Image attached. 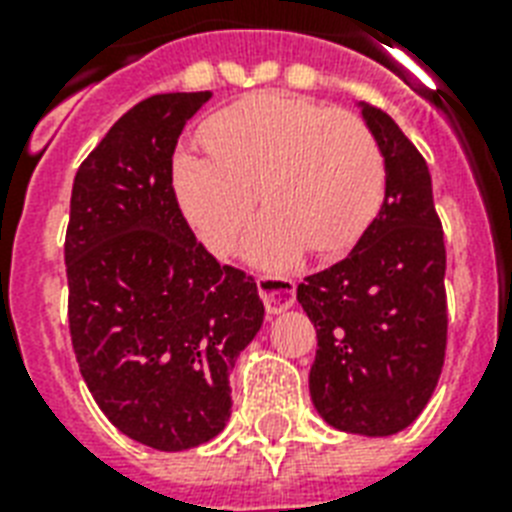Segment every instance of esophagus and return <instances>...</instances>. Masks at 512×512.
Listing matches in <instances>:
<instances>
[{
    "label": "esophagus",
    "mask_w": 512,
    "mask_h": 512,
    "mask_svg": "<svg viewBox=\"0 0 512 512\" xmlns=\"http://www.w3.org/2000/svg\"><path fill=\"white\" fill-rule=\"evenodd\" d=\"M257 292L263 297L265 311L276 316L295 305V281L287 276H260L257 279Z\"/></svg>",
    "instance_id": "34e87169"
}]
</instances>
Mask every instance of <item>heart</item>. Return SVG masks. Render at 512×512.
Returning a JSON list of instances; mask_svg holds the SVG:
<instances>
[{
	"mask_svg": "<svg viewBox=\"0 0 512 512\" xmlns=\"http://www.w3.org/2000/svg\"><path fill=\"white\" fill-rule=\"evenodd\" d=\"M209 156L175 159V193L212 252L236 247L257 209L271 215L249 233L247 257L292 263L311 247L332 257L350 249L385 196V162L361 119L308 98L263 92L225 108L204 132Z\"/></svg>",
	"mask_w": 512,
	"mask_h": 512,
	"instance_id": "b5f03b06",
	"label": "heart"
}]
</instances>
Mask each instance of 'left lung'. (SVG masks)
I'll use <instances>...</instances> for the list:
<instances>
[{
	"label": "left lung",
	"mask_w": 512,
	"mask_h": 512,
	"mask_svg": "<svg viewBox=\"0 0 512 512\" xmlns=\"http://www.w3.org/2000/svg\"><path fill=\"white\" fill-rule=\"evenodd\" d=\"M385 162V199L348 257L297 287L316 327L311 398L332 428H409L446 353V247L428 164L385 111L358 103Z\"/></svg>",
	"instance_id": "left-lung-1"
}]
</instances>
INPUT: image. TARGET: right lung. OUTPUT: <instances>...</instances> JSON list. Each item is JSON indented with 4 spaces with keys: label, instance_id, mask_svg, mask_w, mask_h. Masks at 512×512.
<instances>
[{
    "label": "right lung",
    "instance_id": "obj_1",
    "mask_svg": "<svg viewBox=\"0 0 512 512\" xmlns=\"http://www.w3.org/2000/svg\"><path fill=\"white\" fill-rule=\"evenodd\" d=\"M212 92L151 95L82 162L66 231L68 327L95 404L159 452L207 444L231 417V369L263 327L257 284L185 223L172 154Z\"/></svg>",
    "mask_w": 512,
    "mask_h": 512
}]
</instances>
